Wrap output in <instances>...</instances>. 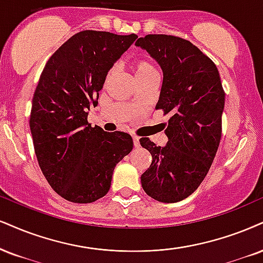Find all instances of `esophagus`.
Instances as JSON below:
<instances>
[{
  "mask_svg": "<svg viewBox=\"0 0 263 263\" xmlns=\"http://www.w3.org/2000/svg\"><path fill=\"white\" fill-rule=\"evenodd\" d=\"M133 142H134V146L135 147L140 146V140H139L138 137H133Z\"/></svg>",
  "mask_w": 263,
  "mask_h": 263,
  "instance_id": "obj_1",
  "label": "esophagus"
}]
</instances>
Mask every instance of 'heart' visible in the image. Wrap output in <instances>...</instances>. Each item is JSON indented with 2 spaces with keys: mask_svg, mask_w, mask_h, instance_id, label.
<instances>
[{
  "mask_svg": "<svg viewBox=\"0 0 263 263\" xmlns=\"http://www.w3.org/2000/svg\"><path fill=\"white\" fill-rule=\"evenodd\" d=\"M132 69L133 72H134L135 78H137L138 82H140V80L145 79V78L152 76V74H157L155 67L152 66L150 62H147L146 60H134L132 62ZM115 73H116V67H112L111 69L108 70V73H107V77H106L107 82L115 76Z\"/></svg>",
  "mask_w": 263,
  "mask_h": 263,
  "instance_id": "b5f03b06",
  "label": "heart"
}]
</instances>
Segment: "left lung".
Returning <instances> with one entry per match:
<instances>
[{"label": "left lung", "mask_w": 263, "mask_h": 263, "mask_svg": "<svg viewBox=\"0 0 263 263\" xmlns=\"http://www.w3.org/2000/svg\"><path fill=\"white\" fill-rule=\"evenodd\" d=\"M135 45L160 64L163 82L156 109L171 116L166 146L140 139L152 156L141 186L160 202H178L202 183L218 150L224 109L221 78L216 64L181 37L151 34Z\"/></svg>", "instance_id": "obj_1"}]
</instances>
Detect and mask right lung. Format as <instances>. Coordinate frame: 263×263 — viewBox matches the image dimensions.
I'll return each instance as SVG.
<instances>
[{
    "mask_svg": "<svg viewBox=\"0 0 263 263\" xmlns=\"http://www.w3.org/2000/svg\"><path fill=\"white\" fill-rule=\"evenodd\" d=\"M137 39L135 34L80 31L42 70L29 121L35 155L51 187L70 202L105 196L116 164L133 150L130 135L91 126L87 115L97 106L108 70Z\"/></svg>",
    "mask_w": 263,
    "mask_h": 263,
    "instance_id": "right-lung-1",
    "label": "right lung"
}]
</instances>
